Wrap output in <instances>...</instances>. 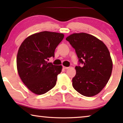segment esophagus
Masks as SVG:
<instances>
[{"label":"esophagus","instance_id":"34e87169","mask_svg":"<svg viewBox=\"0 0 123 123\" xmlns=\"http://www.w3.org/2000/svg\"><path fill=\"white\" fill-rule=\"evenodd\" d=\"M63 68L64 69H69V67H67L63 66Z\"/></svg>","mask_w":123,"mask_h":123}]
</instances>
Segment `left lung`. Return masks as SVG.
Masks as SVG:
<instances>
[{
  "instance_id": "1",
  "label": "left lung",
  "mask_w": 123,
  "mask_h": 123,
  "mask_svg": "<svg viewBox=\"0 0 123 123\" xmlns=\"http://www.w3.org/2000/svg\"><path fill=\"white\" fill-rule=\"evenodd\" d=\"M66 39L75 50L79 64H83L75 67L74 88L86 97L98 94L112 73L113 64L107 47L95 37L84 32L72 34Z\"/></svg>"
}]
</instances>
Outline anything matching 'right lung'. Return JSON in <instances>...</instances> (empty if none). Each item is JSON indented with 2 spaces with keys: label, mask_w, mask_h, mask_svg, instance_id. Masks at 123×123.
<instances>
[{
  "label": "right lung",
  "mask_w": 123,
  "mask_h": 123,
  "mask_svg": "<svg viewBox=\"0 0 123 123\" xmlns=\"http://www.w3.org/2000/svg\"><path fill=\"white\" fill-rule=\"evenodd\" d=\"M64 38L60 33L42 31L33 34L20 45L17 56L18 74L24 85L35 94L47 93L55 86L62 66L48 63Z\"/></svg>",
  "instance_id": "1"
}]
</instances>
